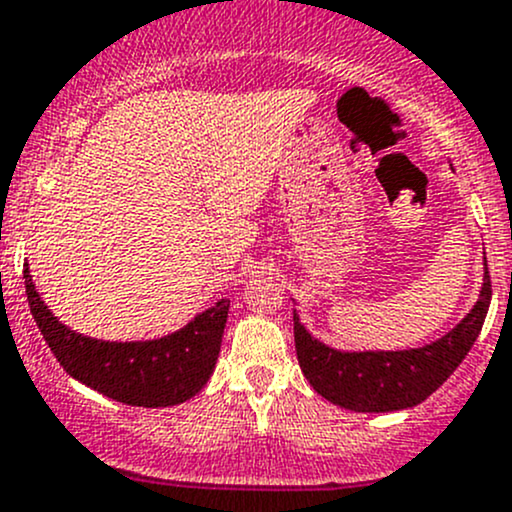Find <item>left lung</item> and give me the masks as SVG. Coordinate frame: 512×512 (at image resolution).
Masks as SVG:
<instances>
[{
	"mask_svg": "<svg viewBox=\"0 0 512 512\" xmlns=\"http://www.w3.org/2000/svg\"><path fill=\"white\" fill-rule=\"evenodd\" d=\"M491 305V276H483L481 295L471 313L431 345L412 350L342 352L328 347L300 325L293 313L295 352L310 387L350 412H399L434 394L463 362L476 342Z\"/></svg>",
	"mask_w": 512,
	"mask_h": 512,
	"instance_id": "obj_1",
	"label": "left lung"
}]
</instances>
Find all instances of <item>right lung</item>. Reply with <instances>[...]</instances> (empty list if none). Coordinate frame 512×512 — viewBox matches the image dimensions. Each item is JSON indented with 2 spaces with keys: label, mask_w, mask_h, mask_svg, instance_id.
Returning <instances> with one entry per match:
<instances>
[{
  "label": "right lung",
  "mask_w": 512,
  "mask_h": 512,
  "mask_svg": "<svg viewBox=\"0 0 512 512\" xmlns=\"http://www.w3.org/2000/svg\"><path fill=\"white\" fill-rule=\"evenodd\" d=\"M26 298L46 345L73 379L130 407H175L202 392L217 367L229 300L189 320L177 333L140 342L96 340L66 328L39 298L24 263Z\"/></svg>",
  "instance_id": "right-lung-1"
}]
</instances>
